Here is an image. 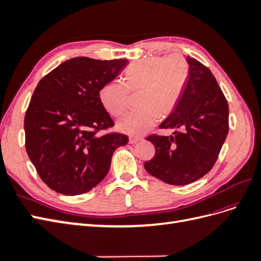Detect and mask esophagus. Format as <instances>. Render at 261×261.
<instances>
[{"instance_id":"34e87169","label":"esophagus","mask_w":261,"mask_h":261,"mask_svg":"<svg viewBox=\"0 0 261 261\" xmlns=\"http://www.w3.org/2000/svg\"><path fill=\"white\" fill-rule=\"evenodd\" d=\"M143 140V138H135V137H130L129 138V144L130 145H135L137 143H139V141Z\"/></svg>"}]
</instances>
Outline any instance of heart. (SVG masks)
Here are the masks:
<instances>
[{
    "label": "heart",
    "mask_w": 261,
    "mask_h": 261,
    "mask_svg": "<svg viewBox=\"0 0 261 261\" xmlns=\"http://www.w3.org/2000/svg\"><path fill=\"white\" fill-rule=\"evenodd\" d=\"M189 78V64L181 55L141 59L126 67L123 83L109 82L99 90L100 103L114 117L127 111L129 92L138 93V111L126 115L117 128L134 137L144 135L161 117H168L178 105Z\"/></svg>",
    "instance_id": "heart-1"
}]
</instances>
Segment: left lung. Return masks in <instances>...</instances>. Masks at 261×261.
<instances>
[{
  "mask_svg": "<svg viewBox=\"0 0 261 261\" xmlns=\"http://www.w3.org/2000/svg\"><path fill=\"white\" fill-rule=\"evenodd\" d=\"M189 78L178 105L160 128H179L174 136L150 135L155 154L146 171L171 185H187L215 165L228 133V105L211 70L186 58Z\"/></svg>",
  "mask_w": 261,
  "mask_h": 261,
  "instance_id": "1",
  "label": "left lung"
}]
</instances>
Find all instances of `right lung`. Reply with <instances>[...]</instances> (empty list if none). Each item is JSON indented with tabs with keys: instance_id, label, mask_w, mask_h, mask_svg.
<instances>
[{
	"instance_id": "right-lung-1",
	"label": "right lung",
	"mask_w": 261,
	"mask_h": 261,
	"mask_svg": "<svg viewBox=\"0 0 261 261\" xmlns=\"http://www.w3.org/2000/svg\"><path fill=\"white\" fill-rule=\"evenodd\" d=\"M127 60L74 58L38 83L23 121L26 151L39 176L57 193L89 192L108 174L115 150L128 143L124 134L108 133L114 122L99 100Z\"/></svg>"
}]
</instances>
